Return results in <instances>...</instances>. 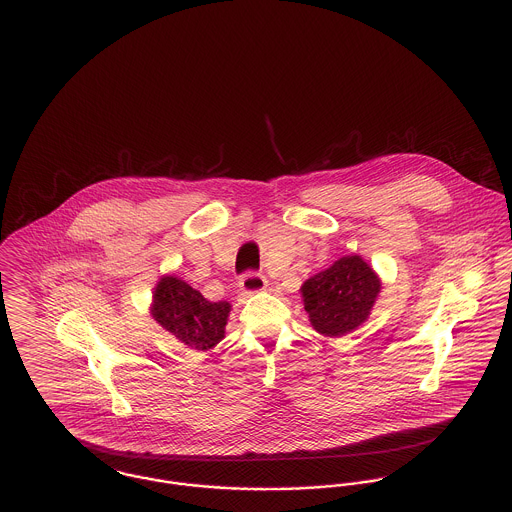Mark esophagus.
Segmentation results:
<instances>
[{
	"label": "esophagus",
	"instance_id": "1",
	"mask_svg": "<svg viewBox=\"0 0 512 512\" xmlns=\"http://www.w3.org/2000/svg\"><path fill=\"white\" fill-rule=\"evenodd\" d=\"M268 286L266 278L262 274H254V272H248L240 278L238 282V288L242 295H252V293L264 292Z\"/></svg>",
	"mask_w": 512,
	"mask_h": 512
}]
</instances>
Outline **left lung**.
<instances>
[{"instance_id":"left-lung-1","label":"left lung","mask_w":512,"mask_h":512,"mask_svg":"<svg viewBox=\"0 0 512 512\" xmlns=\"http://www.w3.org/2000/svg\"><path fill=\"white\" fill-rule=\"evenodd\" d=\"M380 288L382 282L372 266L359 254H351L305 280L299 292L311 327L335 339L365 323Z\"/></svg>"}]
</instances>
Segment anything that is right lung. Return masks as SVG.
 Listing matches in <instances>:
<instances>
[{
    "instance_id": "right-lung-1",
    "label": "right lung",
    "mask_w": 512,
    "mask_h": 512,
    "mask_svg": "<svg viewBox=\"0 0 512 512\" xmlns=\"http://www.w3.org/2000/svg\"><path fill=\"white\" fill-rule=\"evenodd\" d=\"M230 309L228 301H209L181 278L161 276L153 288L149 313L179 343L207 353L224 339Z\"/></svg>"
}]
</instances>
